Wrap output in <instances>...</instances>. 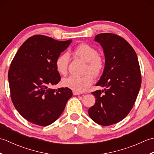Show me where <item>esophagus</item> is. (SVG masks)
I'll return each mask as SVG.
<instances>
[{
    "label": "esophagus",
    "mask_w": 154,
    "mask_h": 154,
    "mask_svg": "<svg viewBox=\"0 0 154 154\" xmlns=\"http://www.w3.org/2000/svg\"><path fill=\"white\" fill-rule=\"evenodd\" d=\"M73 95H79V94H81V93L77 92V91H73Z\"/></svg>",
    "instance_id": "obj_1"
}]
</instances>
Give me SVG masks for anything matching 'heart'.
<instances>
[{"mask_svg":"<svg viewBox=\"0 0 154 154\" xmlns=\"http://www.w3.org/2000/svg\"><path fill=\"white\" fill-rule=\"evenodd\" d=\"M73 54L87 62L85 73L82 77L69 76L62 80V85L77 92H83L89 88L93 83V76H98L104 67V61L95 48L87 44H81L75 48ZM69 57L67 53L58 55L55 60V66L59 74L65 75L67 73V67Z\"/></svg>","mask_w":154,"mask_h":154,"instance_id":"obj_1","label":"heart"}]
</instances>
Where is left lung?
<instances>
[{"label": "left lung", "instance_id": "1", "mask_svg": "<svg viewBox=\"0 0 154 154\" xmlns=\"http://www.w3.org/2000/svg\"><path fill=\"white\" fill-rule=\"evenodd\" d=\"M94 40L103 48L105 57L103 73L96 84L104 89L92 93L96 101L88 113L94 122L110 126L132 110L141 87L140 68L134 50L124 38L103 33Z\"/></svg>", "mask_w": 154, "mask_h": 154}]
</instances>
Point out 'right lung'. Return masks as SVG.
I'll list each match as a JSON object with an SVG mask.
<instances>
[{
  "label": "right lung",
  "instance_id": "obj_1",
  "mask_svg": "<svg viewBox=\"0 0 154 154\" xmlns=\"http://www.w3.org/2000/svg\"><path fill=\"white\" fill-rule=\"evenodd\" d=\"M71 42L35 35L26 40L16 54L8 75L11 96L16 109L28 122L50 125L61 116L73 95L67 87L50 88L61 79L55 59Z\"/></svg>",
  "mask_w": 154,
  "mask_h": 154
}]
</instances>
